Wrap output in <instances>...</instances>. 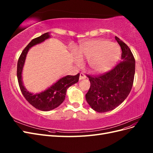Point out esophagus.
I'll return each mask as SVG.
<instances>
[{"mask_svg":"<svg viewBox=\"0 0 153 153\" xmlns=\"http://www.w3.org/2000/svg\"><path fill=\"white\" fill-rule=\"evenodd\" d=\"M85 78H86V76L85 75V74L83 73H81L80 74L79 79H80V80H83V79H85Z\"/></svg>","mask_w":153,"mask_h":153,"instance_id":"1","label":"esophagus"}]
</instances>
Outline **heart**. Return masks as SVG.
Instances as JSON below:
<instances>
[{
  "label": "heart",
  "instance_id": "obj_1",
  "mask_svg": "<svg viewBox=\"0 0 153 153\" xmlns=\"http://www.w3.org/2000/svg\"><path fill=\"white\" fill-rule=\"evenodd\" d=\"M75 62L82 64V60H87L92 71L102 73L107 71L116 62L120 56V50L117 45L105 39L88 41L78 48Z\"/></svg>",
  "mask_w": 153,
  "mask_h": 153
}]
</instances>
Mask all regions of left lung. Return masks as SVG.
Here are the masks:
<instances>
[{"label": "left lung", "instance_id": "left-lung-1", "mask_svg": "<svg viewBox=\"0 0 153 153\" xmlns=\"http://www.w3.org/2000/svg\"><path fill=\"white\" fill-rule=\"evenodd\" d=\"M115 40L122 50L121 62L112 70L99 76H88L90 89L86 101L94 110H112L126 100L130 92L135 73V60L131 50L117 36Z\"/></svg>", "mask_w": 153, "mask_h": 153}]
</instances>
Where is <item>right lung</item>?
<instances>
[{
	"label": "right lung",
	"instance_id": "obj_1",
	"mask_svg": "<svg viewBox=\"0 0 153 153\" xmlns=\"http://www.w3.org/2000/svg\"><path fill=\"white\" fill-rule=\"evenodd\" d=\"M51 38L50 32H47L32 39L23 50L17 64V78L23 95L28 102L36 108L42 111H50L57 108L65 100L68 88L76 84L79 80L80 74L75 76L67 75L62 77L47 89L39 93L34 94L27 91L22 80V71L27 53L30 48L44 42Z\"/></svg>",
	"mask_w": 153,
	"mask_h": 153
}]
</instances>
